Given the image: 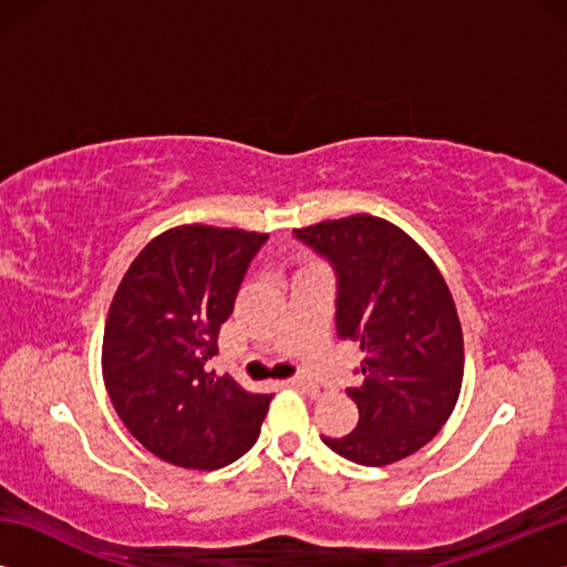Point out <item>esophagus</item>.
Wrapping results in <instances>:
<instances>
[{
  "label": "esophagus",
  "instance_id": "obj_1",
  "mask_svg": "<svg viewBox=\"0 0 567 567\" xmlns=\"http://www.w3.org/2000/svg\"><path fill=\"white\" fill-rule=\"evenodd\" d=\"M287 385L297 388V390H305V392H312V395H318V392H320V388L315 385V380H310L307 375H297L292 380H287Z\"/></svg>",
  "mask_w": 567,
  "mask_h": 567
}]
</instances>
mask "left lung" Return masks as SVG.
<instances>
[{
	"instance_id": "8db88e82",
	"label": "left lung",
	"mask_w": 567,
	"mask_h": 567,
	"mask_svg": "<svg viewBox=\"0 0 567 567\" xmlns=\"http://www.w3.org/2000/svg\"><path fill=\"white\" fill-rule=\"evenodd\" d=\"M338 272V338L360 344V410L350 435L324 437L358 465L382 467L417 453L453 415L465 368L463 328L430 255L375 215L295 229Z\"/></svg>"
}]
</instances>
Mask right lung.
<instances>
[{"mask_svg": "<svg viewBox=\"0 0 567 567\" xmlns=\"http://www.w3.org/2000/svg\"><path fill=\"white\" fill-rule=\"evenodd\" d=\"M267 235L179 225L134 257L102 340L104 388L130 433L165 463L217 470L260 435L272 395L215 372L217 334Z\"/></svg>", "mask_w": 567, "mask_h": 567, "instance_id": "obj_1", "label": "right lung"}]
</instances>
